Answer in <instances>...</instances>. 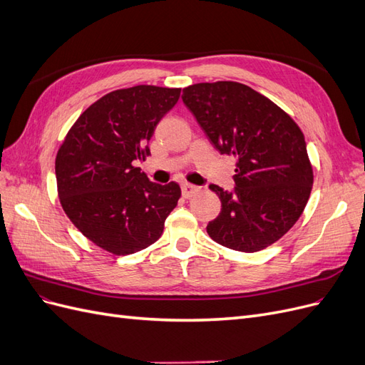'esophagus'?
Returning a JSON list of instances; mask_svg holds the SVG:
<instances>
[{
  "label": "esophagus",
  "instance_id": "esophagus-1",
  "mask_svg": "<svg viewBox=\"0 0 365 365\" xmlns=\"http://www.w3.org/2000/svg\"><path fill=\"white\" fill-rule=\"evenodd\" d=\"M181 192H182V196L185 197V200H189V197L195 196L196 193H200L201 189H200V187H196V185H192V184H184L181 187Z\"/></svg>",
  "mask_w": 365,
  "mask_h": 365
}]
</instances>
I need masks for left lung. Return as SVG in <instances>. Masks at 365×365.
<instances>
[{
  "mask_svg": "<svg viewBox=\"0 0 365 365\" xmlns=\"http://www.w3.org/2000/svg\"><path fill=\"white\" fill-rule=\"evenodd\" d=\"M182 102L216 150L236 160L233 193L210 185L222 208L208 236L242 252L272 245L311 196L314 170L302 129L268 97L233 81L187 86Z\"/></svg>",
  "mask_w": 365,
  "mask_h": 365,
  "instance_id": "left-lung-1",
  "label": "left lung"
}]
</instances>
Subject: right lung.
Instances as JSON below:
<instances>
[{
    "mask_svg": "<svg viewBox=\"0 0 365 365\" xmlns=\"http://www.w3.org/2000/svg\"><path fill=\"white\" fill-rule=\"evenodd\" d=\"M180 94L181 88L155 85L108 93L79 115L58 149V196L65 215L114 256L155 244L181 197L176 182L153 184L135 168L150 155L153 130Z\"/></svg>",
    "mask_w": 365,
    "mask_h": 365,
    "instance_id": "1",
    "label": "right lung"
}]
</instances>
